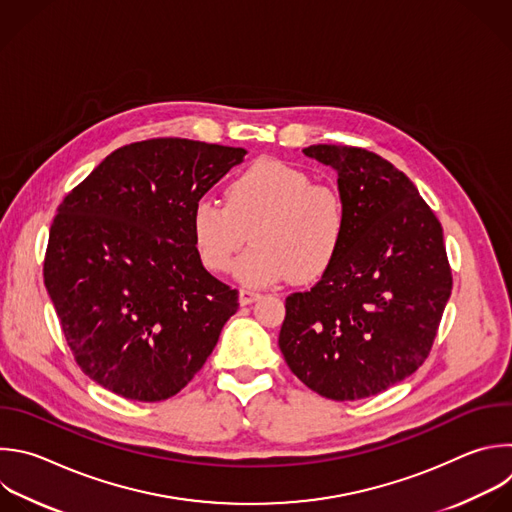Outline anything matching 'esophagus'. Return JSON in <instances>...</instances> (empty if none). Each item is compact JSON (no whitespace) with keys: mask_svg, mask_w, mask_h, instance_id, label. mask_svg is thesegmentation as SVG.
I'll return each mask as SVG.
<instances>
[{"mask_svg":"<svg viewBox=\"0 0 512 512\" xmlns=\"http://www.w3.org/2000/svg\"><path fill=\"white\" fill-rule=\"evenodd\" d=\"M259 297H261V293H259V291H253V289H241V291H239V301H241V305H249V303L257 301Z\"/></svg>","mask_w":512,"mask_h":512,"instance_id":"1","label":"esophagus"}]
</instances>
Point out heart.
<instances>
[{
  "mask_svg": "<svg viewBox=\"0 0 512 512\" xmlns=\"http://www.w3.org/2000/svg\"><path fill=\"white\" fill-rule=\"evenodd\" d=\"M344 195L313 183L301 168L281 160H259L227 187V203L201 197L193 205L191 231L203 265L213 273L233 267L249 285H269L291 275L297 283L319 279L337 259L348 237Z\"/></svg>",
  "mask_w": 512,
  "mask_h": 512,
  "instance_id": "obj_1",
  "label": "heart"
}]
</instances>
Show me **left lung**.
I'll use <instances>...</instances> for the list:
<instances>
[{"instance_id": "8db88e82", "label": "left lung", "mask_w": 512, "mask_h": 512, "mask_svg": "<svg viewBox=\"0 0 512 512\" xmlns=\"http://www.w3.org/2000/svg\"><path fill=\"white\" fill-rule=\"evenodd\" d=\"M303 152L337 170L350 227L321 279L285 299L279 348L309 390L362 400L412 376L432 350L452 291L442 225L376 152L348 144Z\"/></svg>"}]
</instances>
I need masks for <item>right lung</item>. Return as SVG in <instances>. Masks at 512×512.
I'll return each instance as SVG.
<instances>
[{
  "mask_svg": "<svg viewBox=\"0 0 512 512\" xmlns=\"http://www.w3.org/2000/svg\"><path fill=\"white\" fill-rule=\"evenodd\" d=\"M243 156L187 138L132 142L58 207L44 283L74 362L102 388L166 400L215 350L239 291L203 267L191 213Z\"/></svg>",
  "mask_w": 512,
  "mask_h": 512,
  "instance_id": "add662e5",
  "label": "right lung"
}]
</instances>
